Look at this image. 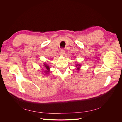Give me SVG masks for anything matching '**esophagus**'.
Wrapping results in <instances>:
<instances>
[{"label": "esophagus", "mask_w": 122, "mask_h": 122, "mask_svg": "<svg viewBox=\"0 0 122 122\" xmlns=\"http://www.w3.org/2000/svg\"><path fill=\"white\" fill-rule=\"evenodd\" d=\"M65 53V51L64 50V49H61L60 51V55H61V56H63V55H64Z\"/></svg>", "instance_id": "esophagus-1"}]
</instances>
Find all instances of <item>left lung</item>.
Returning <instances> with one entry per match:
<instances>
[{
	"label": "left lung",
	"mask_w": 122,
	"mask_h": 122,
	"mask_svg": "<svg viewBox=\"0 0 122 122\" xmlns=\"http://www.w3.org/2000/svg\"><path fill=\"white\" fill-rule=\"evenodd\" d=\"M77 66H80V65L79 64H77V65H76V67H77ZM78 67V68H77V69L79 70V67Z\"/></svg>",
	"instance_id": "1"
}]
</instances>
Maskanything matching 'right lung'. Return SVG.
<instances>
[{
  "label": "right lung",
  "mask_w": 122,
  "mask_h": 122,
  "mask_svg": "<svg viewBox=\"0 0 122 122\" xmlns=\"http://www.w3.org/2000/svg\"><path fill=\"white\" fill-rule=\"evenodd\" d=\"M44 67H45V68L46 69L45 71H44V73L45 74H48V73L50 71H49L50 68L49 67V66L47 65L46 64H44Z\"/></svg>",
  "instance_id": "add662e5"
}]
</instances>
